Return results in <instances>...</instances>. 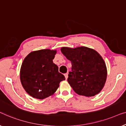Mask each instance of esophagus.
<instances>
[{"label":"esophagus","instance_id":"1","mask_svg":"<svg viewBox=\"0 0 126 126\" xmlns=\"http://www.w3.org/2000/svg\"><path fill=\"white\" fill-rule=\"evenodd\" d=\"M64 77L65 78V79H67V78H68V73H66V74H64Z\"/></svg>","mask_w":126,"mask_h":126}]
</instances>
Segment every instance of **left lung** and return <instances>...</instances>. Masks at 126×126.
Listing matches in <instances>:
<instances>
[{
  "label": "left lung",
  "mask_w": 126,
  "mask_h": 126,
  "mask_svg": "<svg viewBox=\"0 0 126 126\" xmlns=\"http://www.w3.org/2000/svg\"><path fill=\"white\" fill-rule=\"evenodd\" d=\"M62 54L71 62L67 81L78 95L87 97L98 94L105 84L107 71L100 54L86 47L61 48Z\"/></svg>",
  "instance_id": "1"
}]
</instances>
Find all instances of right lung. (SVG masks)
Instances as JSON below:
<instances>
[{
	"mask_svg": "<svg viewBox=\"0 0 126 126\" xmlns=\"http://www.w3.org/2000/svg\"><path fill=\"white\" fill-rule=\"evenodd\" d=\"M56 50L40 49L24 58L20 71L23 87L33 98L43 99L54 94L61 81L65 80L53 63Z\"/></svg>",
	"mask_w": 126,
	"mask_h": 126,
	"instance_id": "1",
	"label": "right lung"
}]
</instances>
